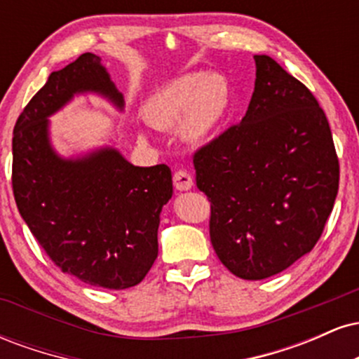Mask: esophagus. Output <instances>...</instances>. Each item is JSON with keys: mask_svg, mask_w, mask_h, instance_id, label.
Here are the masks:
<instances>
[{"mask_svg": "<svg viewBox=\"0 0 359 359\" xmlns=\"http://www.w3.org/2000/svg\"><path fill=\"white\" fill-rule=\"evenodd\" d=\"M174 185H175L177 191H180V192L191 191V189L194 187V180L189 172L179 170L174 174Z\"/></svg>", "mask_w": 359, "mask_h": 359, "instance_id": "1", "label": "esophagus"}]
</instances>
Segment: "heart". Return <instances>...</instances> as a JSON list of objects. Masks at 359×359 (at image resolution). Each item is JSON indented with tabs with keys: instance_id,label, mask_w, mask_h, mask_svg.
Instances as JSON below:
<instances>
[{
	"instance_id": "1",
	"label": "heart",
	"mask_w": 359,
	"mask_h": 359,
	"mask_svg": "<svg viewBox=\"0 0 359 359\" xmlns=\"http://www.w3.org/2000/svg\"><path fill=\"white\" fill-rule=\"evenodd\" d=\"M231 101V86L221 74H185L158 89L148 114L162 128L182 125L187 142L205 143L228 116Z\"/></svg>"
}]
</instances>
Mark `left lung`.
<instances>
[{
	"instance_id": "1",
	"label": "left lung",
	"mask_w": 359,
	"mask_h": 359,
	"mask_svg": "<svg viewBox=\"0 0 359 359\" xmlns=\"http://www.w3.org/2000/svg\"><path fill=\"white\" fill-rule=\"evenodd\" d=\"M255 65L245 118L194 155L212 248L245 280L277 275L314 248L339 187L319 102L271 57L255 55Z\"/></svg>"
}]
</instances>
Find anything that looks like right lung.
I'll use <instances>...</instances> for the list:
<instances>
[{
    "label": "right lung",
    "mask_w": 359,
    "mask_h": 359,
    "mask_svg": "<svg viewBox=\"0 0 359 359\" xmlns=\"http://www.w3.org/2000/svg\"><path fill=\"white\" fill-rule=\"evenodd\" d=\"M125 100L101 57L82 53L52 72L13 130V194L30 231L64 273L123 290L142 282L158 255L162 208L172 197L167 165L135 167L114 147L62 156L50 118L76 96Z\"/></svg>",
    "instance_id": "1"
}]
</instances>
